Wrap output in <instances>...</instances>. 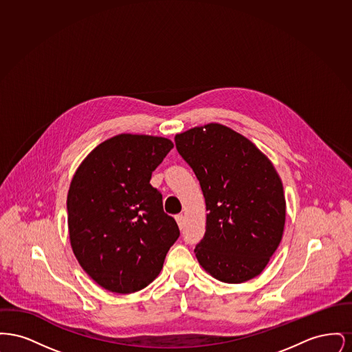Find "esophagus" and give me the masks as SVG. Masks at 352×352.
<instances>
[{
    "label": "esophagus",
    "instance_id": "obj_1",
    "mask_svg": "<svg viewBox=\"0 0 352 352\" xmlns=\"http://www.w3.org/2000/svg\"><path fill=\"white\" fill-rule=\"evenodd\" d=\"M175 220H177V223H178V226H179V228L182 230L184 226V218L182 214H178V215H175Z\"/></svg>",
    "mask_w": 352,
    "mask_h": 352
}]
</instances>
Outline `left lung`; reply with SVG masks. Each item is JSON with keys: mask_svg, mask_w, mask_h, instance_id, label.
Segmentation results:
<instances>
[{"mask_svg": "<svg viewBox=\"0 0 352 352\" xmlns=\"http://www.w3.org/2000/svg\"><path fill=\"white\" fill-rule=\"evenodd\" d=\"M195 173L208 211L195 256L212 277L240 284L258 276L285 226L284 187L268 158L248 138L220 124L175 135Z\"/></svg>", "mask_w": 352, "mask_h": 352, "instance_id": "obj_1", "label": "left lung"}]
</instances>
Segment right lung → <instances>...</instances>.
<instances>
[{"label": "right lung", "instance_id": "add662e5", "mask_svg": "<svg viewBox=\"0 0 352 352\" xmlns=\"http://www.w3.org/2000/svg\"><path fill=\"white\" fill-rule=\"evenodd\" d=\"M173 148L164 137L118 134L91 151L72 178L71 247L87 274L109 292L128 294L151 284L179 237L151 184Z\"/></svg>", "mask_w": 352, "mask_h": 352}]
</instances>
